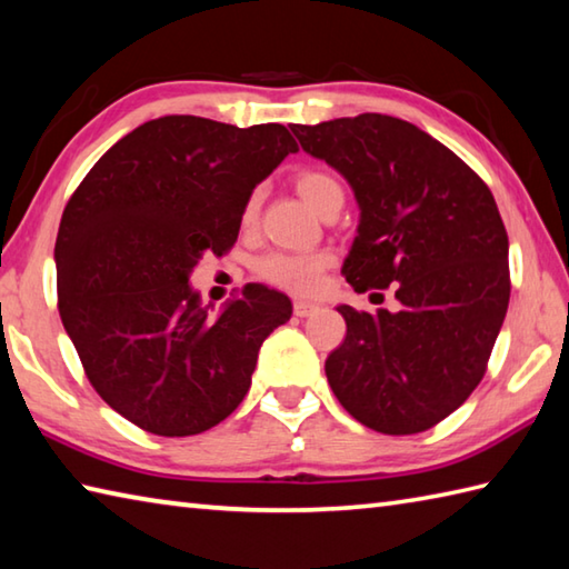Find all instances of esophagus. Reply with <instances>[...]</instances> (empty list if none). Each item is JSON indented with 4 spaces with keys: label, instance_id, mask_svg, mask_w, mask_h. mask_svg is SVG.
Here are the masks:
<instances>
[{
    "label": "esophagus",
    "instance_id": "obj_1",
    "mask_svg": "<svg viewBox=\"0 0 569 569\" xmlns=\"http://www.w3.org/2000/svg\"><path fill=\"white\" fill-rule=\"evenodd\" d=\"M318 308H320V306H318V303H313V300H303V298L293 300V313H296L298 318H308V316H313Z\"/></svg>",
    "mask_w": 569,
    "mask_h": 569
}]
</instances>
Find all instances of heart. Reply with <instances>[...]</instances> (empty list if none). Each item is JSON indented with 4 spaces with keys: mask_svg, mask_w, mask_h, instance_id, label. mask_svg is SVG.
<instances>
[{
    "mask_svg": "<svg viewBox=\"0 0 569 569\" xmlns=\"http://www.w3.org/2000/svg\"><path fill=\"white\" fill-rule=\"evenodd\" d=\"M298 194L306 199L310 209L322 214L332 202L342 199V187L336 177L320 170H306L296 177ZM256 211H259V192L249 197L247 207H243L241 221L243 227L253 224ZM332 266V256L328 251H313V253H286V251H271L261 256L253 263L256 276L269 286L281 288V291L291 293H313L320 286V278Z\"/></svg>",
    "mask_w": 569,
    "mask_h": 569,
    "instance_id": "heart-1",
    "label": "heart"
}]
</instances>
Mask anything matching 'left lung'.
<instances>
[{"label":"left lung","instance_id":"left-lung-1","mask_svg":"<svg viewBox=\"0 0 569 569\" xmlns=\"http://www.w3.org/2000/svg\"><path fill=\"white\" fill-rule=\"evenodd\" d=\"M291 130L360 207L348 283L358 293L399 283L395 313L338 306L348 336L326 360L332 392L375 431H427L483 380L508 310V233L491 189L447 144L392 116Z\"/></svg>","mask_w":569,"mask_h":569}]
</instances>
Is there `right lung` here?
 Listing matches in <instances>:
<instances>
[{
	"instance_id": "right-lung-1",
	"label": "right lung",
	"mask_w": 569,
	"mask_h": 569,
	"mask_svg": "<svg viewBox=\"0 0 569 569\" xmlns=\"http://www.w3.org/2000/svg\"><path fill=\"white\" fill-rule=\"evenodd\" d=\"M298 144L283 126L164 116L120 138L63 209L61 322L103 402L160 437L224 421L259 350L291 318L288 296L249 283L214 310L189 283L239 237L253 187Z\"/></svg>"
}]
</instances>
